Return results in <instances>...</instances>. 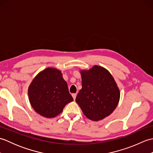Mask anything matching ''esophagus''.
Listing matches in <instances>:
<instances>
[{
	"mask_svg": "<svg viewBox=\"0 0 153 153\" xmlns=\"http://www.w3.org/2000/svg\"><path fill=\"white\" fill-rule=\"evenodd\" d=\"M76 95H77L76 93H73L72 94V97H73V98H74V100L76 99Z\"/></svg>",
	"mask_w": 153,
	"mask_h": 153,
	"instance_id": "obj_1",
	"label": "esophagus"
}]
</instances>
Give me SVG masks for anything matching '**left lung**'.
<instances>
[{
    "instance_id": "left-lung-1",
    "label": "left lung",
    "mask_w": 153,
    "mask_h": 153,
    "mask_svg": "<svg viewBox=\"0 0 153 153\" xmlns=\"http://www.w3.org/2000/svg\"><path fill=\"white\" fill-rule=\"evenodd\" d=\"M82 88L76 101L87 118L99 121L111 114L118 106L120 92L112 74L106 68L95 65L80 70Z\"/></svg>"
}]
</instances>
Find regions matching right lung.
Listing matches in <instances>:
<instances>
[{
    "label": "right lung",
    "instance_id": "1",
    "mask_svg": "<svg viewBox=\"0 0 153 153\" xmlns=\"http://www.w3.org/2000/svg\"><path fill=\"white\" fill-rule=\"evenodd\" d=\"M28 96L35 111L47 118L58 116L74 100L61 71L54 68H47L34 77L29 86Z\"/></svg>",
    "mask_w": 153,
    "mask_h": 153
}]
</instances>
